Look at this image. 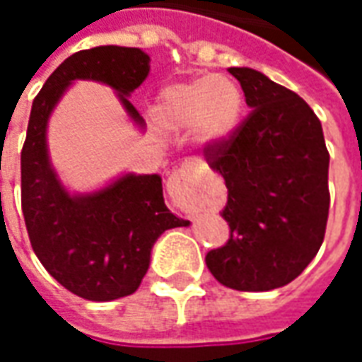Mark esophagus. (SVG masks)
<instances>
[{
    "instance_id": "34e87169",
    "label": "esophagus",
    "mask_w": 362,
    "mask_h": 362,
    "mask_svg": "<svg viewBox=\"0 0 362 362\" xmlns=\"http://www.w3.org/2000/svg\"><path fill=\"white\" fill-rule=\"evenodd\" d=\"M202 182H204V173L192 163L184 165L174 170L173 176L168 178V194L189 211H197L204 207V194H202Z\"/></svg>"
}]
</instances>
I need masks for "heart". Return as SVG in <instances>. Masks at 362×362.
Returning <instances> with one entry per match:
<instances>
[{"label":"heart","mask_w":362,"mask_h":362,"mask_svg":"<svg viewBox=\"0 0 362 362\" xmlns=\"http://www.w3.org/2000/svg\"><path fill=\"white\" fill-rule=\"evenodd\" d=\"M244 110L240 85L228 75H202L158 90L153 119L168 132L192 129L207 149L221 147L236 134Z\"/></svg>","instance_id":"heart-1"}]
</instances>
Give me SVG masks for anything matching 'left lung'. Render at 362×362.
<instances>
[{"mask_svg":"<svg viewBox=\"0 0 362 362\" xmlns=\"http://www.w3.org/2000/svg\"><path fill=\"white\" fill-rule=\"evenodd\" d=\"M250 114L225 145L205 149L225 178L230 238L205 264L221 285L272 291L296 279L326 235L329 153L322 124L293 90L250 67H230Z\"/></svg>","mask_w":362,"mask_h":362,"instance_id":"obj_1","label":"left lung"}]
</instances>
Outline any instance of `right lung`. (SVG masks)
Segmentation results:
<instances>
[{"instance_id": "add662e5", "label": "right lung", "mask_w": 362, "mask_h": 362, "mask_svg": "<svg viewBox=\"0 0 362 362\" xmlns=\"http://www.w3.org/2000/svg\"><path fill=\"white\" fill-rule=\"evenodd\" d=\"M139 48L96 46L69 56L36 95L21 153V204L36 258L74 295L106 303L132 295L149 269L151 250L165 230L188 227L165 205L158 174L126 173L104 188L71 194L48 153V119L74 81H98L118 96L127 118L145 119L132 96L149 75Z\"/></svg>"}]
</instances>
